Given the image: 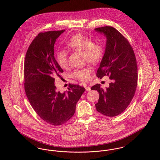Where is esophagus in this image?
<instances>
[{
    "mask_svg": "<svg viewBox=\"0 0 160 160\" xmlns=\"http://www.w3.org/2000/svg\"><path fill=\"white\" fill-rule=\"evenodd\" d=\"M85 89L86 91H91V88L89 86H86Z\"/></svg>",
    "mask_w": 160,
    "mask_h": 160,
    "instance_id": "obj_1",
    "label": "esophagus"
}]
</instances>
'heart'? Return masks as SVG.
I'll return each instance as SVG.
<instances>
[{
	"mask_svg": "<svg viewBox=\"0 0 160 160\" xmlns=\"http://www.w3.org/2000/svg\"><path fill=\"white\" fill-rule=\"evenodd\" d=\"M69 48L84 53L86 60L92 64L98 63L104 53L103 46L101 42H93L91 38L82 34H75L67 42ZM55 58L59 66L65 68L68 65V52L63 48H58L55 52ZM91 69L81 68L75 69L71 76L82 82H87L90 79Z\"/></svg>",
	"mask_w": 160,
	"mask_h": 160,
	"instance_id": "obj_1",
	"label": "heart"
}]
</instances>
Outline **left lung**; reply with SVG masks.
<instances>
[{"mask_svg":"<svg viewBox=\"0 0 160 160\" xmlns=\"http://www.w3.org/2000/svg\"><path fill=\"white\" fill-rule=\"evenodd\" d=\"M107 38L105 53L97 70L101 79L109 76L112 82L106 90L97 84L91 90L99 93L95 107L98 112L113 117L124 112L131 103L137 85V66L135 54L128 41L113 27L94 29Z\"/></svg>","mask_w":160,"mask_h":160,"instance_id":"8db88e82","label":"left lung"}]
</instances>
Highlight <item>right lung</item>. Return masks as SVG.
<instances>
[{
    "mask_svg": "<svg viewBox=\"0 0 160 160\" xmlns=\"http://www.w3.org/2000/svg\"><path fill=\"white\" fill-rule=\"evenodd\" d=\"M65 30L39 33L29 47L24 63V90L32 108L46 122L53 126L66 123L72 118L76 103L85 91L70 84L68 91H57L55 78L63 70L54 57L56 39Z\"/></svg>",
    "mask_w": 160,
    "mask_h": 160,
    "instance_id": "obj_1",
    "label": "right lung"
}]
</instances>
